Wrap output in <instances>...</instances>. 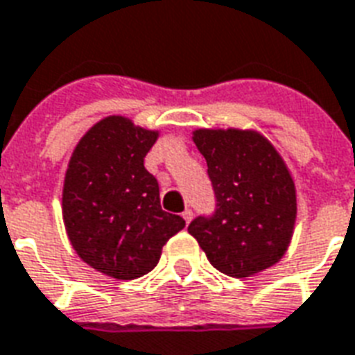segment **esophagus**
I'll use <instances>...</instances> for the list:
<instances>
[{"instance_id":"esophagus-1","label":"esophagus","mask_w":355,"mask_h":355,"mask_svg":"<svg viewBox=\"0 0 355 355\" xmlns=\"http://www.w3.org/2000/svg\"><path fill=\"white\" fill-rule=\"evenodd\" d=\"M182 218H184V220H186V224H190L191 218H193V212H191L190 209H186V211L182 212Z\"/></svg>"}]
</instances>
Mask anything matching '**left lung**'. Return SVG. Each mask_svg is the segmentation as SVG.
<instances>
[{
	"label": "left lung",
	"mask_w": 355,
	"mask_h": 355,
	"mask_svg": "<svg viewBox=\"0 0 355 355\" xmlns=\"http://www.w3.org/2000/svg\"><path fill=\"white\" fill-rule=\"evenodd\" d=\"M216 207L188 225L207 258L227 277H252L288 250L297 203L282 157L258 131L198 130Z\"/></svg>",
	"instance_id": "1"
}]
</instances>
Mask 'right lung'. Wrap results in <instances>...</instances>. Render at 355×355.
Returning <instances> with one entry per match:
<instances>
[{"label":"right lung","instance_id":"obj_1","mask_svg":"<svg viewBox=\"0 0 355 355\" xmlns=\"http://www.w3.org/2000/svg\"><path fill=\"white\" fill-rule=\"evenodd\" d=\"M157 131L124 116L97 122L78 141L64 182V224L73 248L96 271L118 280L150 272L162 248L186 225L162 211L159 186L144 169Z\"/></svg>","mask_w":355,"mask_h":355}]
</instances>
